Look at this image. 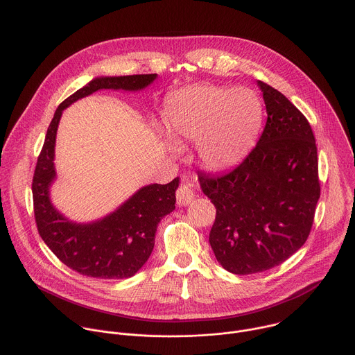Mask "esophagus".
I'll return each instance as SVG.
<instances>
[{"instance_id": "obj_1", "label": "esophagus", "mask_w": 355, "mask_h": 355, "mask_svg": "<svg viewBox=\"0 0 355 355\" xmlns=\"http://www.w3.org/2000/svg\"><path fill=\"white\" fill-rule=\"evenodd\" d=\"M193 199H195V192H193L191 184H188V182L181 184L180 188L177 189V202H178V205L180 206H187Z\"/></svg>"}]
</instances>
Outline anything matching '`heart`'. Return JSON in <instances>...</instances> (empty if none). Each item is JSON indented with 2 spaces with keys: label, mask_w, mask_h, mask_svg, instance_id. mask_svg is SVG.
Wrapping results in <instances>:
<instances>
[{
  "label": "heart",
  "mask_w": 355,
  "mask_h": 355,
  "mask_svg": "<svg viewBox=\"0 0 355 355\" xmlns=\"http://www.w3.org/2000/svg\"><path fill=\"white\" fill-rule=\"evenodd\" d=\"M263 105L249 88L200 84L171 94L164 123L177 146L196 142L205 167L221 171L236 166L254 146L263 127Z\"/></svg>",
  "instance_id": "heart-1"
}]
</instances>
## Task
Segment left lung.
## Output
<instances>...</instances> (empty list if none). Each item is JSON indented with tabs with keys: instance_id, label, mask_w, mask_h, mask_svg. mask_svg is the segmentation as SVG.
I'll use <instances>...</instances> for the list:
<instances>
[{
	"instance_id": "8db88e82",
	"label": "left lung",
	"mask_w": 355,
	"mask_h": 355,
	"mask_svg": "<svg viewBox=\"0 0 355 355\" xmlns=\"http://www.w3.org/2000/svg\"><path fill=\"white\" fill-rule=\"evenodd\" d=\"M257 84L268 114L257 145L223 175L198 173L216 206L209 242L217 261L236 275L271 270L293 256L310 235L321 193L309 120L278 89Z\"/></svg>"
}]
</instances>
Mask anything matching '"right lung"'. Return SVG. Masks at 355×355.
Segmentation results:
<instances>
[{
    "mask_svg": "<svg viewBox=\"0 0 355 355\" xmlns=\"http://www.w3.org/2000/svg\"><path fill=\"white\" fill-rule=\"evenodd\" d=\"M156 74L99 77L66 98L56 109L46 130L33 175V206L37 230L52 253L73 271L101 279L132 277L149 259L160 220L175 209L178 178L171 182L141 188L124 205L91 224H76L59 214L49 200L55 178V138L63 109L98 89L137 91Z\"/></svg>",
    "mask_w": 355,
    "mask_h": 355,
    "instance_id": "1",
    "label": "right lung"
}]
</instances>
